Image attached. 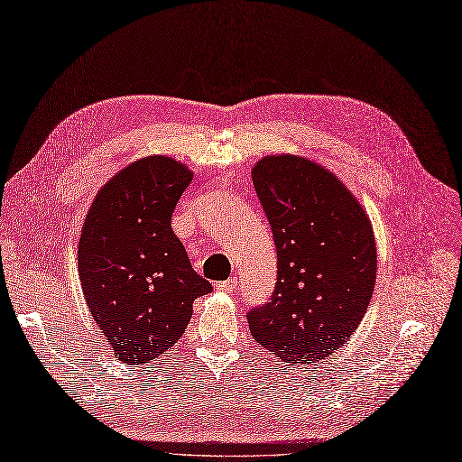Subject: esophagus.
<instances>
[{"mask_svg": "<svg viewBox=\"0 0 462 462\" xmlns=\"http://www.w3.org/2000/svg\"><path fill=\"white\" fill-rule=\"evenodd\" d=\"M236 289H237V278H228L225 282L217 283V291H222V293H232Z\"/></svg>", "mask_w": 462, "mask_h": 462, "instance_id": "esophagus-1", "label": "esophagus"}]
</instances>
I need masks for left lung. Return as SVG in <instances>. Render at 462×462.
I'll list each match as a JSON object with an SVG mask.
<instances>
[{"label":"left lung","instance_id":"obj_1","mask_svg":"<svg viewBox=\"0 0 462 462\" xmlns=\"http://www.w3.org/2000/svg\"><path fill=\"white\" fill-rule=\"evenodd\" d=\"M278 253L270 302L247 314L257 343L289 365L318 364L360 326L377 280L371 220L331 171L266 156L251 171Z\"/></svg>","mask_w":462,"mask_h":462}]
</instances>
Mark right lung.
<instances>
[{"label":"right lung","mask_w":462,"mask_h":462,"mask_svg":"<svg viewBox=\"0 0 462 462\" xmlns=\"http://www.w3.org/2000/svg\"><path fill=\"white\" fill-rule=\"evenodd\" d=\"M194 173L167 156H148L100 188L85 217L78 272L85 302L119 362L144 365L173 346L198 297V276L171 228Z\"/></svg>","instance_id":"add662e5"}]
</instances>
